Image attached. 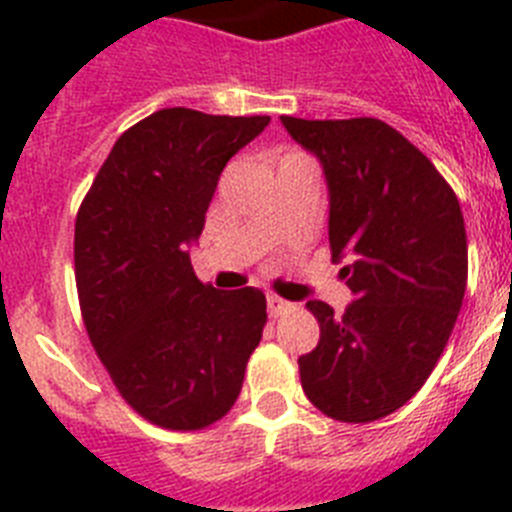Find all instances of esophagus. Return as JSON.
Wrapping results in <instances>:
<instances>
[{
	"label": "esophagus",
	"mask_w": 512,
	"mask_h": 512,
	"mask_svg": "<svg viewBox=\"0 0 512 512\" xmlns=\"http://www.w3.org/2000/svg\"><path fill=\"white\" fill-rule=\"evenodd\" d=\"M266 305H269V315L271 318H279V315H287L289 310H292V302H287V300H282V297H277V295H269L266 297Z\"/></svg>",
	"instance_id": "obj_1"
}]
</instances>
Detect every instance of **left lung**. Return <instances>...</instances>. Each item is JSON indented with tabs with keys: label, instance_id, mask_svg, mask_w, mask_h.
Returning <instances> with one entry per match:
<instances>
[{
	"label": "left lung",
	"instance_id": "1",
	"mask_svg": "<svg viewBox=\"0 0 512 512\" xmlns=\"http://www.w3.org/2000/svg\"><path fill=\"white\" fill-rule=\"evenodd\" d=\"M282 125L328 182L333 261L354 302L307 307L320 341L300 356L307 400L341 423L402 408L431 377L467 289V230L454 189L428 156L374 117Z\"/></svg>",
	"mask_w": 512,
	"mask_h": 512
}]
</instances>
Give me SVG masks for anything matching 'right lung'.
Returning a JSON list of instances; mask_svg holds the SVG:
<instances>
[{"label":"right lung","mask_w":512,"mask_h":512,"mask_svg":"<svg viewBox=\"0 0 512 512\" xmlns=\"http://www.w3.org/2000/svg\"><path fill=\"white\" fill-rule=\"evenodd\" d=\"M271 117L169 107L117 138L76 215L74 271L89 341L130 408L200 431L235 405L266 297L197 279L189 246L225 164Z\"/></svg>","instance_id":"1"}]
</instances>
